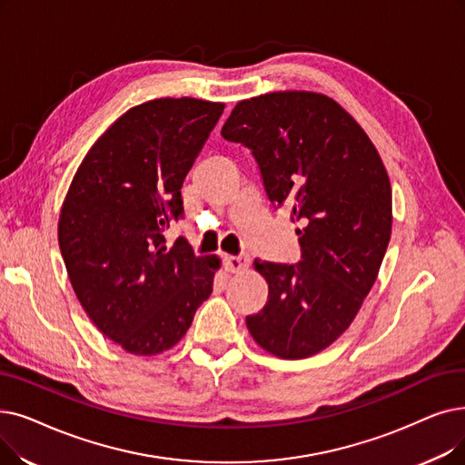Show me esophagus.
Wrapping results in <instances>:
<instances>
[{"instance_id":"34e87169","label":"esophagus","mask_w":465,"mask_h":465,"mask_svg":"<svg viewBox=\"0 0 465 465\" xmlns=\"http://www.w3.org/2000/svg\"><path fill=\"white\" fill-rule=\"evenodd\" d=\"M249 254H239V256H224V268L232 273H237L241 270L249 268Z\"/></svg>"}]
</instances>
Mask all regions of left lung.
<instances>
[{"mask_svg":"<svg viewBox=\"0 0 465 465\" xmlns=\"http://www.w3.org/2000/svg\"><path fill=\"white\" fill-rule=\"evenodd\" d=\"M222 136L251 150L275 209L291 211L302 260H254L268 302L247 317L282 359L331 346L371 292L391 237V184L367 133L332 98L268 93L241 100Z\"/></svg>","mask_w":465,"mask_h":465,"instance_id":"8db88e82","label":"left lung"}]
</instances>
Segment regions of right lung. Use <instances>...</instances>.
Listing matches in <instances>:
<instances>
[{
	"mask_svg": "<svg viewBox=\"0 0 465 465\" xmlns=\"http://www.w3.org/2000/svg\"><path fill=\"white\" fill-rule=\"evenodd\" d=\"M224 112L190 96L131 108L79 165L58 218V245L96 329L134 355L178 344L213 292L216 256L165 232L184 214L180 188Z\"/></svg>",
	"mask_w": 465,
	"mask_h": 465,
	"instance_id": "1",
	"label": "right lung"
}]
</instances>
